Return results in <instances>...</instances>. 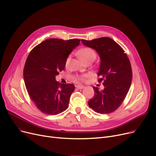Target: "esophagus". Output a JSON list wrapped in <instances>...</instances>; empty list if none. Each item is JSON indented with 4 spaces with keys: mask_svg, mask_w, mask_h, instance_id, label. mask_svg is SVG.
Segmentation results:
<instances>
[{
    "mask_svg": "<svg viewBox=\"0 0 156 156\" xmlns=\"http://www.w3.org/2000/svg\"><path fill=\"white\" fill-rule=\"evenodd\" d=\"M76 87L78 89H82L85 87L83 85H76Z\"/></svg>",
    "mask_w": 156,
    "mask_h": 156,
    "instance_id": "1",
    "label": "esophagus"
}]
</instances>
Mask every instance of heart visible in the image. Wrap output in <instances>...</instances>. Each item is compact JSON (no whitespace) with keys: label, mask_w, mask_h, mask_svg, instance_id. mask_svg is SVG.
Returning a JSON list of instances; mask_svg holds the SVG:
<instances>
[{"label":"heart","mask_w":156,"mask_h":156,"mask_svg":"<svg viewBox=\"0 0 156 156\" xmlns=\"http://www.w3.org/2000/svg\"><path fill=\"white\" fill-rule=\"evenodd\" d=\"M78 55L80 57V58H82L83 61L87 62L89 60H94L96 58V53L93 49L89 48V47H85V48H83L81 49L78 51ZM70 56L67 57L66 60V62L65 64L67 66L69 64V61H70ZM86 76H82V75H76L73 77V79L74 80H78V81H83L85 80V77Z\"/></svg>","instance_id":"1"}]
</instances>
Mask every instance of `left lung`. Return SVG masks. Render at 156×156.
<instances>
[{
    "label": "left lung",
    "instance_id": "left-lung-1",
    "mask_svg": "<svg viewBox=\"0 0 156 156\" xmlns=\"http://www.w3.org/2000/svg\"><path fill=\"white\" fill-rule=\"evenodd\" d=\"M82 43L96 50L101 58L98 75L103 81L104 90L94 87V96L88 104L101 114L115 111L122 103L131 87L133 73L129 59L121 46L112 39L103 37L91 41L82 39Z\"/></svg>",
    "mask_w": 156,
    "mask_h": 156
}]
</instances>
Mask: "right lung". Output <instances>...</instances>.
Segmentation results:
<instances>
[{"instance_id": "1", "label": "right lung", "mask_w": 156, "mask_h": 156, "mask_svg": "<svg viewBox=\"0 0 156 156\" xmlns=\"http://www.w3.org/2000/svg\"><path fill=\"white\" fill-rule=\"evenodd\" d=\"M80 41L51 38L30 52L23 69L24 82L30 99L41 112L55 115L68 108L74 85L60 84L55 76L64 70L66 58Z\"/></svg>"}]
</instances>
